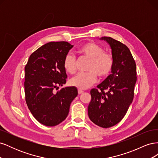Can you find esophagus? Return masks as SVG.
I'll return each mask as SVG.
<instances>
[{
	"label": "esophagus",
	"instance_id": "1",
	"mask_svg": "<svg viewBox=\"0 0 158 158\" xmlns=\"http://www.w3.org/2000/svg\"><path fill=\"white\" fill-rule=\"evenodd\" d=\"M83 92H84L83 90L80 89H78V94H82Z\"/></svg>",
	"mask_w": 158,
	"mask_h": 158
}]
</instances>
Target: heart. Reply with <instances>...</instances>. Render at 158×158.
<instances>
[{
	"mask_svg": "<svg viewBox=\"0 0 158 158\" xmlns=\"http://www.w3.org/2000/svg\"><path fill=\"white\" fill-rule=\"evenodd\" d=\"M79 52L90 59L88 66V73H79L70 80V84L80 89H85L95 83L97 75L99 78H106L112 71L114 60L113 55L104 51L103 47L94 42L84 44ZM64 70L69 74L76 72V57L70 53L66 54L63 60Z\"/></svg>",
	"mask_w": 158,
	"mask_h": 158,
	"instance_id": "heart-1",
	"label": "heart"
}]
</instances>
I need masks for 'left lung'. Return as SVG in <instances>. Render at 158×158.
<instances>
[{
	"mask_svg": "<svg viewBox=\"0 0 158 158\" xmlns=\"http://www.w3.org/2000/svg\"><path fill=\"white\" fill-rule=\"evenodd\" d=\"M112 49V74L98 88L91 89L92 99L88 116L95 125L109 128L117 125L126 114L132 102L137 80L135 60L128 47L111 37H103Z\"/></svg>",
	"mask_w": 158,
	"mask_h": 158,
	"instance_id": "left-lung-1",
	"label": "left lung"
}]
</instances>
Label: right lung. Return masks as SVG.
<instances>
[{
	"label": "right lung",
	"instance_id": "obj_1",
	"mask_svg": "<svg viewBox=\"0 0 158 158\" xmlns=\"http://www.w3.org/2000/svg\"><path fill=\"white\" fill-rule=\"evenodd\" d=\"M73 45L66 41L49 42L30 55L25 66V98L28 109L42 125L53 127L67 117L76 88L59 89L66 82L64 56Z\"/></svg>",
	"mask_w": 158,
	"mask_h": 158
}]
</instances>
